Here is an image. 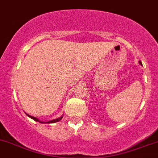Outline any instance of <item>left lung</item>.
<instances>
[{
  "label": "left lung",
  "mask_w": 158,
  "mask_h": 158,
  "mask_svg": "<svg viewBox=\"0 0 158 158\" xmlns=\"http://www.w3.org/2000/svg\"><path fill=\"white\" fill-rule=\"evenodd\" d=\"M139 64H140V65H143V64H142V62L140 61V60H139Z\"/></svg>",
  "instance_id": "1"
}]
</instances>
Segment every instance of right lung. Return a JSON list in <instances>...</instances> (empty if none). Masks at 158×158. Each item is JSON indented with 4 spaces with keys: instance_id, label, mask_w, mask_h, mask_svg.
Wrapping results in <instances>:
<instances>
[{
    "instance_id": "right-lung-1",
    "label": "right lung",
    "mask_w": 158,
    "mask_h": 158,
    "mask_svg": "<svg viewBox=\"0 0 158 158\" xmlns=\"http://www.w3.org/2000/svg\"><path fill=\"white\" fill-rule=\"evenodd\" d=\"M26 115H27V116H28V117H30L31 118L34 119V121H39V122H40V123H43V124H45V123H48V124H50V123H55V122H57V121H59L60 120H61V119H62V118H63V116H61V117L58 118L54 119V120H52V121H46V122H44V121H40L39 120V119H37V118H35V117H33V116H31V115H27V114H26Z\"/></svg>"
}]
</instances>
